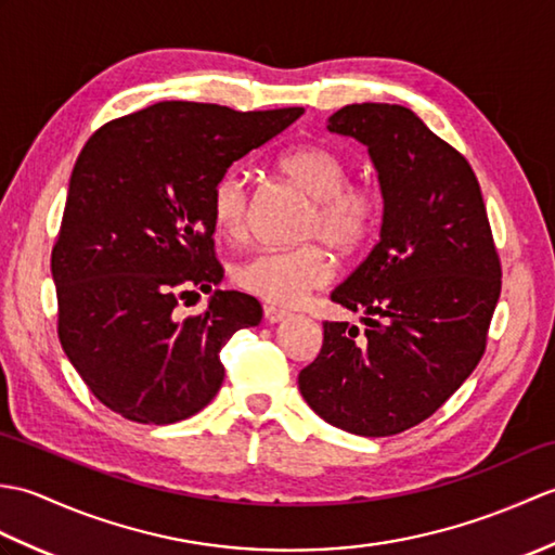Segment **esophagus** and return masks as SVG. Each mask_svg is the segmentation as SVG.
Instances as JSON below:
<instances>
[{
  "label": "esophagus",
  "instance_id": "esophagus-1",
  "mask_svg": "<svg viewBox=\"0 0 555 555\" xmlns=\"http://www.w3.org/2000/svg\"><path fill=\"white\" fill-rule=\"evenodd\" d=\"M264 317L269 324H279V322H286L291 312L288 310H281V308H274V305H264Z\"/></svg>",
  "mask_w": 555,
  "mask_h": 555
}]
</instances>
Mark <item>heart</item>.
Returning a JSON list of instances; mask_svg holds the SVG:
<instances>
[{
    "mask_svg": "<svg viewBox=\"0 0 555 555\" xmlns=\"http://www.w3.org/2000/svg\"><path fill=\"white\" fill-rule=\"evenodd\" d=\"M279 169L308 193L314 205L305 235L322 238L350 255L372 238L382 217V195L372 185H350L348 164L336 150L298 145L279 157ZM211 219L217 229L235 235L247 211V179L241 169L223 171L211 188ZM334 279V259L322 245L293 250H257L233 267V284L271 305H298L310 291Z\"/></svg>",
    "mask_w": 555,
    "mask_h": 555,
    "instance_id": "1",
    "label": "heart"
}]
</instances>
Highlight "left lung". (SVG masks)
I'll return each mask as SVG.
<instances>
[{"label":"left lung","mask_w":555,"mask_h":555,"mask_svg":"<svg viewBox=\"0 0 555 555\" xmlns=\"http://www.w3.org/2000/svg\"><path fill=\"white\" fill-rule=\"evenodd\" d=\"M328 133L370 152L384 215L379 243L332 291L362 312L324 322L320 356L298 376L317 415L358 436H391L434 415L485 356L501 296L487 207L467 159L400 104H348Z\"/></svg>","instance_id":"obj_1"}]
</instances>
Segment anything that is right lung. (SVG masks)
I'll list each match as a JSON object with an SVG mask.
<instances>
[{"label":"right lung","mask_w":555,"mask_h":555,"mask_svg":"<svg viewBox=\"0 0 555 555\" xmlns=\"http://www.w3.org/2000/svg\"><path fill=\"white\" fill-rule=\"evenodd\" d=\"M302 112L157 102L82 147L52 250L59 340L92 396L121 417L195 415L223 382L221 348L262 320L253 296L217 288L209 197L233 162ZM197 287L212 293L206 312L179 321L175 305Z\"/></svg>","instance_id":"right-lung-1"}]
</instances>
